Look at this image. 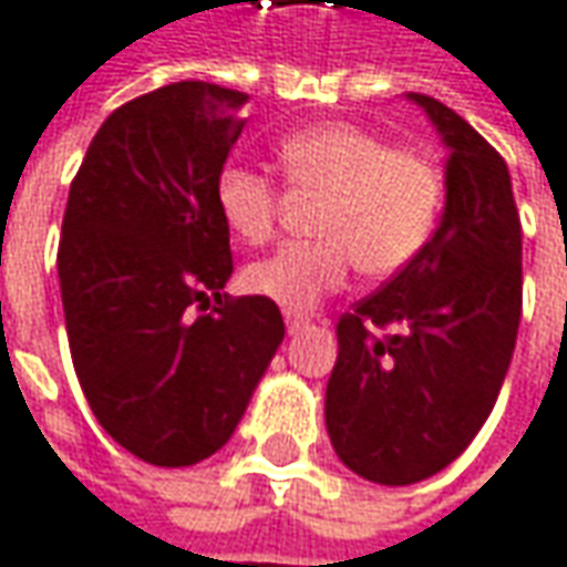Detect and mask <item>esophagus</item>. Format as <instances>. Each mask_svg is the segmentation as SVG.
Here are the masks:
<instances>
[{"instance_id":"34e87169","label":"esophagus","mask_w":567,"mask_h":567,"mask_svg":"<svg viewBox=\"0 0 567 567\" xmlns=\"http://www.w3.org/2000/svg\"><path fill=\"white\" fill-rule=\"evenodd\" d=\"M285 327H288V332H298V330H305L308 327V317L305 313H285Z\"/></svg>"}]
</instances>
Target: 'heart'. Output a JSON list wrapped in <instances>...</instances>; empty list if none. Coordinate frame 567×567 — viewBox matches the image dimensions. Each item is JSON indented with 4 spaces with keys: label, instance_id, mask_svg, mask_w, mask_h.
<instances>
[{
    "label": "heart",
    "instance_id": "1",
    "mask_svg": "<svg viewBox=\"0 0 567 567\" xmlns=\"http://www.w3.org/2000/svg\"><path fill=\"white\" fill-rule=\"evenodd\" d=\"M285 184L298 196H323L313 218V244H285L244 269V288L285 310H310L339 291L349 269L371 279L406 269L434 235L444 181L419 152L393 148L352 123H320L279 145ZM215 206L225 228L244 244L276 231L279 186L266 174L228 164L215 181Z\"/></svg>",
    "mask_w": 567,
    "mask_h": 567
}]
</instances>
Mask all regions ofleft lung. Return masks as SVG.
I'll return each mask as SVG.
<instances>
[{
	"label": "left lung",
	"instance_id": "obj_1",
	"mask_svg": "<svg viewBox=\"0 0 567 567\" xmlns=\"http://www.w3.org/2000/svg\"><path fill=\"white\" fill-rule=\"evenodd\" d=\"M447 148L444 215L422 254L336 323L332 451L378 485H412L470 447L520 327V215L505 158L447 104L406 94Z\"/></svg>",
	"mask_w": 567,
	"mask_h": 567
}]
</instances>
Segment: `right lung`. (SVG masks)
Returning <instances> with one entry per match:
<instances>
[{"label": "right lung", "instance_id": "1", "mask_svg": "<svg viewBox=\"0 0 567 567\" xmlns=\"http://www.w3.org/2000/svg\"><path fill=\"white\" fill-rule=\"evenodd\" d=\"M247 94L174 82L116 107L69 186L60 291L85 400L120 447L193 466L228 444L282 346L276 301L235 272L215 181Z\"/></svg>", "mask_w": 567, "mask_h": 567}]
</instances>
